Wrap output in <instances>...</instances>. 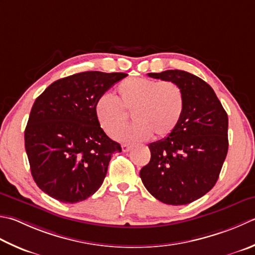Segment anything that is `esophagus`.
<instances>
[{
    "instance_id": "34e87169",
    "label": "esophagus",
    "mask_w": 255,
    "mask_h": 255,
    "mask_svg": "<svg viewBox=\"0 0 255 255\" xmlns=\"http://www.w3.org/2000/svg\"><path fill=\"white\" fill-rule=\"evenodd\" d=\"M122 148H123V151L124 152H127L130 150V149L132 148V144H129V143H123L122 144Z\"/></svg>"
}]
</instances>
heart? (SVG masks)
<instances>
[{"label":"heart","instance_id":"heart-1","mask_svg":"<svg viewBox=\"0 0 255 255\" xmlns=\"http://www.w3.org/2000/svg\"><path fill=\"white\" fill-rule=\"evenodd\" d=\"M184 111L182 88L173 82H156L149 78H128L117 87V99L103 95L95 104L99 126L109 136H116L127 122L128 112L136 121L117 135L125 141L142 140L151 136L170 134Z\"/></svg>","mask_w":255,"mask_h":255}]
</instances>
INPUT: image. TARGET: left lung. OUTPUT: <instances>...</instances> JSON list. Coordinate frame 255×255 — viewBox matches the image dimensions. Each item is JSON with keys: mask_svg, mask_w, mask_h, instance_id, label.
Returning <instances> with one entry per match:
<instances>
[{"mask_svg": "<svg viewBox=\"0 0 255 255\" xmlns=\"http://www.w3.org/2000/svg\"><path fill=\"white\" fill-rule=\"evenodd\" d=\"M182 88L184 111L176 129L151 142L150 161L141 168L143 186L163 203L182 206L209 192L226 160L228 115L210 85L179 69L149 73Z\"/></svg>", "mask_w": 255, "mask_h": 255, "instance_id": "1", "label": "left lung"}]
</instances>
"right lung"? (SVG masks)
Here are the masks:
<instances>
[{
    "mask_svg": "<svg viewBox=\"0 0 255 255\" xmlns=\"http://www.w3.org/2000/svg\"><path fill=\"white\" fill-rule=\"evenodd\" d=\"M125 73L83 72L61 78L35 101L25 128L34 181L49 197L76 203L101 188L122 147L104 132L95 104Z\"/></svg>",
    "mask_w": 255,
    "mask_h": 255,
    "instance_id": "obj_1",
    "label": "right lung"
}]
</instances>
